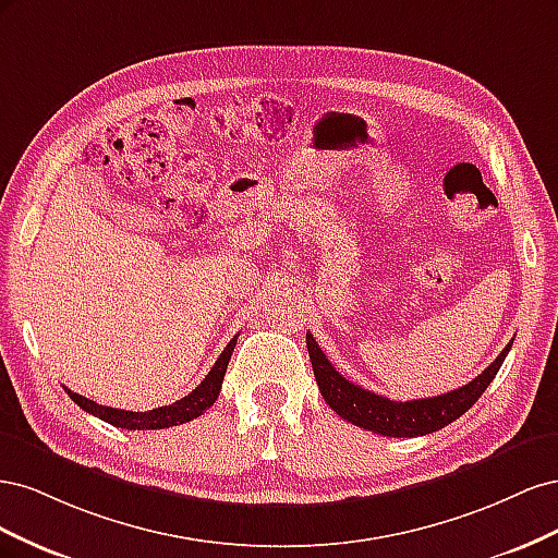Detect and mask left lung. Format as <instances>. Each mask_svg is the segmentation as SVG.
<instances>
[{
	"mask_svg": "<svg viewBox=\"0 0 558 558\" xmlns=\"http://www.w3.org/2000/svg\"><path fill=\"white\" fill-rule=\"evenodd\" d=\"M512 342L500 351V356L488 365L482 375H477L470 384L453 388V391L445 396L421 398V400H408L398 402L391 398L377 396L373 391H365L359 384L349 381L342 377L326 359V353L320 351L314 337L307 332V349L314 367V377L318 384V391L324 400L330 404L332 412L340 414L342 418L351 421L353 426L373 430L388 437H416L428 435L449 426L451 421L465 414L472 404L480 400V396L486 391V386L494 381L498 369L508 356Z\"/></svg>",
	"mask_w": 558,
	"mask_h": 558,
	"instance_id": "left-lung-1",
	"label": "left lung"
}]
</instances>
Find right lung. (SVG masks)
Returning a JSON list of instances; mask_svg holds the SVG:
<instances>
[{
	"label": "right lung",
	"mask_w": 558,
	"mask_h": 558,
	"mask_svg": "<svg viewBox=\"0 0 558 558\" xmlns=\"http://www.w3.org/2000/svg\"><path fill=\"white\" fill-rule=\"evenodd\" d=\"M234 344H238V335H234L232 340L228 342V347L223 349L221 356H218V361L209 369V375L199 381V386H195L193 391L189 396H183L181 400H177L172 404H165V408H156V410H148V412H128V410H116V408H107V404L93 402L88 398H83V396L70 391L66 386H64V391L78 404L83 412L102 418L116 428L162 430V428H170V426H179V424H185V421H193V418L202 416L216 402L218 393H221V384H223Z\"/></svg>",
	"instance_id": "1"
}]
</instances>
